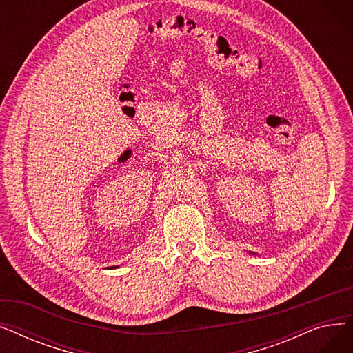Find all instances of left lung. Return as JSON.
<instances>
[{
    "instance_id": "left-lung-1",
    "label": "left lung",
    "mask_w": 353,
    "mask_h": 353,
    "mask_svg": "<svg viewBox=\"0 0 353 353\" xmlns=\"http://www.w3.org/2000/svg\"><path fill=\"white\" fill-rule=\"evenodd\" d=\"M253 254H254V253H253Z\"/></svg>"
}]
</instances>
